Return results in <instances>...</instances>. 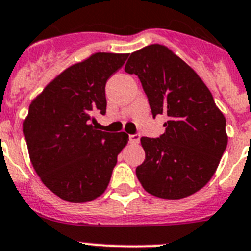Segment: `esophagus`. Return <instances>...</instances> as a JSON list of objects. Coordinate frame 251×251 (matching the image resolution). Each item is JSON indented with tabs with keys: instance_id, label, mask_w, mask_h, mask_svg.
Wrapping results in <instances>:
<instances>
[{
	"instance_id": "esophagus-1",
	"label": "esophagus",
	"mask_w": 251,
	"mask_h": 251,
	"mask_svg": "<svg viewBox=\"0 0 251 251\" xmlns=\"http://www.w3.org/2000/svg\"><path fill=\"white\" fill-rule=\"evenodd\" d=\"M140 140V135L139 134H130L129 135V142L132 144H138Z\"/></svg>"
}]
</instances>
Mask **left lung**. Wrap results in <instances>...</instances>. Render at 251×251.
I'll return each instance as SVG.
<instances>
[{"instance_id": "1", "label": "left lung", "mask_w": 251, "mask_h": 251, "mask_svg": "<svg viewBox=\"0 0 251 251\" xmlns=\"http://www.w3.org/2000/svg\"><path fill=\"white\" fill-rule=\"evenodd\" d=\"M124 70L139 77L152 117H168L163 135L140 139L145 160L138 180L160 199L193 195L211 180L226 148L223 113L201 77L165 45L132 52Z\"/></svg>"}]
</instances>
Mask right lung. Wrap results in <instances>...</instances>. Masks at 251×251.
Masks as SVG:
<instances>
[{"instance_id":"1","label":"right lung","mask_w":251,"mask_h":251,"mask_svg":"<svg viewBox=\"0 0 251 251\" xmlns=\"http://www.w3.org/2000/svg\"><path fill=\"white\" fill-rule=\"evenodd\" d=\"M129 54L96 52L74 64L32 101L23 133L35 173L61 200L83 203L106 191L128 134L97 130L107 80Z\"/></svg>"}]
</instances>
